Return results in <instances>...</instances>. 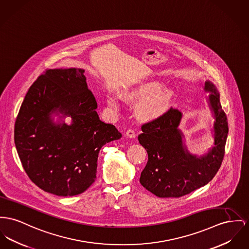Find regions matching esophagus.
<instances>
[{"instance_id":"34e87169","label":"esophagus","mask_w":249,"mask_h":249,"mask_svg":"<svg viewBox=\"0 0 249 249\" xmlns=\"http://www.w3.org/2000/svg\"><path fill=\"white\" fill-rule=\"evenodd\" d=\"M125 136H126V137H128V138H131V139H133V138H135V137H136V133H135V131H134L133 129H128V130L126 131V133H125Z\"/></svg>"}]
</instances>
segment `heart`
<instances>
[{"label":"heart","instance_id":"heart-1","mask_svg":"<svg viewBox=\"0 0 249 249\" xmlns=\"http://www.w3.org/2000/svg\"><path fill=\"white\" fill-rule=\"evenodd\" d=\"M160 89V85L158 82L143 84L131 93L124 95V99L128 102H141L137 108V114L141 119H154L164 112L171 97L170 92L159 91ZM108 105L116 107L113 99H108Z\"/></svg>","mask_w":249,"mask_h":249}]
</instances>
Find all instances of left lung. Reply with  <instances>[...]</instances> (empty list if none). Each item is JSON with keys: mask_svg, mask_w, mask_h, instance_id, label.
<instances>
[{"mask_svg": "<svg viewBox=\"0 0 249 249\" xmlns=\"http://www.w3.org/2000/svg\"><path fill=\"white\" fill-rule=\"evenodd\" d=\"M205 89L213 92L210 103L215 115V146L206 156L196 159L185 149L182 134L178 129L181 112L177 108L170 107L142 125V133L138 140L147 151L148 161L140 182L158 197L178 198L189 195L210 182L222 164L229 133L228 117L214 86L206 82Z\"/></svg>", "mask_w": 249, "mask_h": 249, "instance_id": "8db88e82", "label": "left lung"}]
</instances>
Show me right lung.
Wrapping results in <instances>:
<instances>
[{"instance_id":"1","label":"right lung","mask_w":249,"mask_h":249,"mask_svg":"<svg viewBox=\"0 0 249 249\" xmlns=\"http://www.w3.org/2000/svg\"><path fill=\"white\" fill-rule=\"evenodd\" d=\"M97 102L82 69L46 70L30 87L18 114L14 139L31 181L59 196L84 193L96 179L101 147L122 134L102 122ZM56 109L72 117V124L53 125Z\"/></svg>"}]
</instances>
